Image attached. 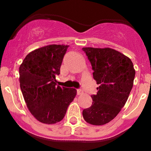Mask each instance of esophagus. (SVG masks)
I'll use <instances>...</instances> for the list:
<instances>
[{"instance_id": "1", "label": "esophagus", "mask_w": 151, "mask_h": 151, "mask_svg": "<svg viewBox=\"0 0 151 151\" xmlns=\"http://www.w3.org/2000/svg\"><path fill=\"white\" fill-rule=\"evenodd\" d=\"M77 95H82V94H83V91L81 89H77Z\"/></svg>"}]
</instances>
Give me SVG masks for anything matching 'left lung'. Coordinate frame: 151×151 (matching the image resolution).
I'll return each mask as SVG.
<instances>
[{"instance_id": "left-lung-1", "label": "left lung", "mask_w": 151, "mask_h": 151, "mask_svg": "<svg viewBox=\"0 0 151 151\" xmlns=\"http://www.w3.org/2000/svg\"><path fill=\"white\" fill-rule=\"evenodd\" d=\"M93 70L98 92L93 103L83 109L87 123L101 126L117 116L127 101L134 84L135 70L131 59L113 49L83 47Z\"/></svg>"}]
</instances>
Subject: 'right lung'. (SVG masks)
Wrapping results in <instances>:
<instances>
[{"label":"right lung","mask_w":151,"mask_h":151,"mask_svg":"<svg viewBox=\"0 0 151 151\" xmlns=\"http://www.w3.org/2000/svg\"><path fill=\"white\" fill-rule=\"evenodd\" d=\"M68 45H50L28 54L19 66L20 88L27 107L39 122L54 124L63 118L77 94L75 88L56 85L55 76Z\"/></svg>","instance_id":"obj_1"}]
</instances>
